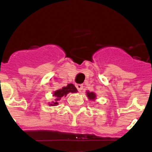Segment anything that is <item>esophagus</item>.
<instances>
[{"instance_id": "obj_1", "label": "esophagus", "mask_w": 152, "mask_h": 152, "mask_svg": "<svg viewBox=\"0 0 152 152\" xmlns=\"http://www.w3.org/2000/svg\"><path fill=\"white\" fill-rule=\"evenodd\" d=\"M76 87L79 91H81V90L83 89V84H76Z\"/></svg>"}]
</instances>
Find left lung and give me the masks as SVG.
Segmentation results:
<instances>
[{
	"mask_svg": "<svg viewBox=\"0 0 152 152\" xmlns=\"http://www.w3.org/2000/svg\"><path fill=\"white\" fill-rule=\"evenodd\" d=\"M87 96L89 99L95 100L96 98V95L94 92H90V91H87Z\"/></svg>",
	"mask_w": 152,
	"mask_h": 152,
	"instance_id": "obj_1",
	"label": "left lung"
}]
</instances>
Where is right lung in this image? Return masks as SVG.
Masks as SVG:
<instances>
[{
	"mask_svg": "<svg viewBox=\"0 0 152 152\" xmlns=\"http://www.w3.org/2000/svg\"><path fill=\"white\" fill-rule=\"evenodd\" d=\"M69 92H77V89H76V87H75L72 83H69L66 87H63V88L59 89V90L54 91V93H53V96L55 97V102H52V103L50 104V105L53 106L58 105V102L61 99V98L63 97V96L65 97Z\"/></svg>",
	"mask_w": 152,
	"mask_h": 152,
	"instance_id": "obj_1",
	"label": "right lung"
}]
</instances>
